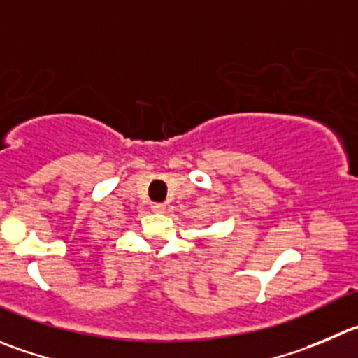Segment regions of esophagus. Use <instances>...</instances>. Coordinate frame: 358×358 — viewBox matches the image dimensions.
Wrapping results in <instances>:
<instances>
[{
	"label": "esophagus",
	"instance_id": "1",
	"mask_svg": "<svg viewBox=\"0 0 358 358\" xmlns=\"http://www.w3.org/2000/svg\"><path fill=\"white\" fill-rule=\"evenodd\" d=\"M151 209L155 210V213H165V203H152Z\"/></svg>",
	"mask_w": 358,
	"mask_h": 358
}]
</instances>
